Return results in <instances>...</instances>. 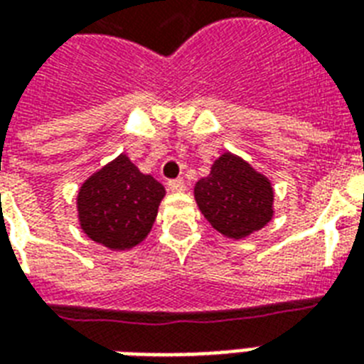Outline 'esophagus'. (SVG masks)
<instances>
[{"label": "esophagus", "mask_w": 364, "mask_h": 364, "mask_svg": "<svg viewBox=\"0 0 364 364\" xmlns=\"http://www.w3.org/2000/svg\"><path fill=\"white\" fill-rule=\"evenodd\" d=\"M168 188H170L171 193H183V191H185V181H183L181 177L170 179V181H168Z\"/></svg>", "instance_id": "obj_1"}]
</instances>
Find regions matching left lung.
Returning a JSON list of instances; mask_svg holds the SVG:
<instances>
[{
	"label": "left lung",
	"instance_id": "1",
	"mask_svg": "<svg viewBox=\"0 0 364 364\" xmlns=\"http://www.w3.org/2000/svg\"><path fill=\"white\" fill-rule=\"evenodd\" d=\"M194 198L211 227L228 238H245L274 215L270 181L230 153L219 156L210 176L196 183Z\"/></svg>",
	"mask_w": 364,
	"mask_h": 364
}]
</instances>
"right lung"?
Listing matches in <instances>:
<instances>
[{"instance_id":"1","label":"right lung","mask_w":364,"mask_h":364,"mask_svg":"<svg viewBox=\"0 0 364 364\" xmlns=\"http://www.w3.org/2000/svg\"><path fill=\"white\" fill-rule=\"evenodd\" d=\"M164 187L145 176L126 154L90 176L77 196L82 232L109 249H130L147 238Z\"/></svg>"}]
</instances>
